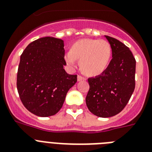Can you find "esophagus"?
I'll use <instances>...</instances> for the list:
<instances>
[{
	"mask_svg": "<svg viewBox=\"0 0 152 152\" xmlns=\"http://www.w3.org/2000/svg\"><path fill=\"white\" fill-rule=\"evenodd\" d=\"M85 77H82V76H80V75H78L77 76V81H81V80H85Z\"/></svg>",
	"mask_w": 152,
	"mask_h": 152,
	"instance_id": "esophagus-1",
	"label": "esophagus"
}]
</instances>
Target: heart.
Wrapping results in <instances>:
<instances>
[{"label": "heart", "mask_w": 152, "mask_h": 152, "mask_svg": "<svg viewBox=\"0 0 152 152\" xmlns=\"http://www.w3.org/2000/svg\"><path fill=\"white\" fill-rule=\"evenodd\" d=\"M111 47L105 40L82 39L72 45L70 51L65 55V60L71 66L80 59V67L83 73L90 76L102 74L109 65Z\"/></svg>", "instance_id": "1"}]
</instances>
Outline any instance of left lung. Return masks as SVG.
<instances>
[{
    "label": "left lung",
    "mask_w": 152,
    "mask_h": 152,
    "mask_svg": "<svg viewBox=\"0 0 152 152\" xmlns=\"http://www.w3.org/2000/svg\"><path fill=\"white\" fill-rule=\"evenodd\" d=\"M112 51V59L101 75L88 79L90 90L86 104L91 113L110 118L120 113L135 89L136 59L125 44L105 35Z\"/></svg>",
    "instance_id": "obj_1"
}]
</instances>
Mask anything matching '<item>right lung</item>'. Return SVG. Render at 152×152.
<instances>
[{
	"label": "right lung",
	"instance_id": "add662e5",
	"mask_svg": "<svg viewBox=\"0 0 152 152\" xmlns=\"http://www.w3.org/2000/svg\"><path fill=\"white\" fill-rule=\"evenodd\" d=\"M64 41L52 37L39 38L27 46L20 56L17 90L24 106L39 117H50L61 109L77 75L64 69Z\"/></svg>",
	"mask_w": 152,
	"mask_h": 152
}]
</instances>
